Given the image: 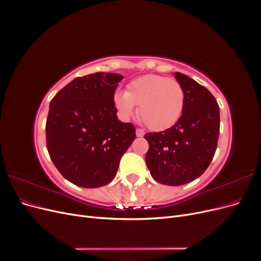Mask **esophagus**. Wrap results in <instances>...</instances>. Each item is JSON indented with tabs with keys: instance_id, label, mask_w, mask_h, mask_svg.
<instances>
[{
	"instance_id": "34e87169",
	"label": "esophagus",
	"mask_w": 261,
	"mask_h": 261,
	"mask_svg": "<svg viewBox=\"0 0 261 261\" xmlns=\"http://www.w3.org/2000/svg\"><path fill=\"white\" fill-rule=\"evenodd\" d=\"M144 135H145V132L143 129H139V128L136 129V136L137 137H143Z\"/></svg>"
}]
</instances>
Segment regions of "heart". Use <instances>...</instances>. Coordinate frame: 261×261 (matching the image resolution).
<instances>
[{"instance_id":"obj_1","label":"heart","mask_w":261,"mask_h":261,"mask_svg":"<svg viewBox=\"0 0 261 261\" xmlns=\"http://www.w3.org/2000/svg\"><path fill=\"white\" fill-rule=\"evenodd\" d=\"M118 112L129 118L136 111L152 130H164L174 125L183 113L185 96L178 82L160 75H144L127 86V91L114 94Z\"/></svg>"}]
</instances>
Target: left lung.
I'll use <instances>...</instances> for the list:
<instances>
[{"mask_svg": "<svg viewBox=\"0 0 261 261\" xmlns=\"http://www.w3.org/2000/svg\"><path fill=\"white\" fill-rule=\"evenodd\" d=\"M174 77L184 90L183 113L172 127L145 135L149 144L146 163L160 184L191 183L207 170L216 153L220 109L211 92L181 73Z\"/></svg>", "mask_w": 261, "mask_h": 261, "instance_id": "1", "label": "left lung"}]
</instances>
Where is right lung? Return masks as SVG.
Instances as JSON below:
<instances>
[{
    "label": "right lung",
    "instance_id": "1",
    "mask_svg": "<svg viewBox=\"0 0 261 261\" xmlns=\"http://www.w3.org/2000/svg\"><path fill=\"white\" fill-rule=\"evenodd\" d=\"M123 76L94 73L77 77L50 102L46 148L55 168L85 188L109 184L136 137L132 123L117 118L114 92Z\"/></svg>",
    "mask_w": 261,
    "mask_h": 261
}]
</instances>
